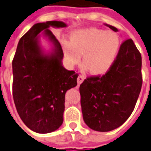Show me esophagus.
Here are the masks:
<instances>
[{
  "label": "esophagus",
  "mask_w": 151,
  "mask_h": 151,
  "mask_svg": "<svg viewBox=\"0 0 151 151\" xmlns=\"http://www.w3.org/2000/svg\"><path fill=\"white\" fill-rule=\"evenodd\" d=\"M83 80H84V77L83 76H79L78 78H77V83H78V84H81L83 82Z\"/></svg>",
  "instance_id": "1"
}]
</instances>
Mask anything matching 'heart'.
<instances>
[{"label":"heart","mask_w":151,"mask_h":151,"mask_svg":"<svg viewBox=\"0 0 151 151\" xmlns=\"http://www.w3.org/2000/svg\"><path fill=\"white\" fill-rule=\"evenodd\" d=\"M65 60L70 65L79 63L82 55L83 65L93 76L109 71L116 60L120 50L117 34L96 28L72 32L70 41H62Z\"/></svg>","instance_id":"heart-1"}]
</instances>
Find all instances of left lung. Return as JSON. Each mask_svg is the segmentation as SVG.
Here are the masks:
<instances>
[{"mask_svg":"<svg viewBox=\"0 0 151 151\" xmlns=\"http://www.w3.org/2000/svg\"><path fill=\"white\" fill-rule=\"evenodd\" d=\"M113 31L114 26L104 24ZM142 57L131 39L120 46L116 60L103 76L90 77L80 87L84 123L91 130L113 131L133 111L141 91Z\"/></svg>","mask_w":151,"mask_h":151,"instance_id":"left-lung-1","label":"left lung"}]
</instances>
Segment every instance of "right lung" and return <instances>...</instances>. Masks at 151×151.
<instances>
[{
    "mask_svg": "<svg viewBox=\"0 0 151 151\" xmlns=\"http://www.w3.org/2000/svg\"><path fill=\"white\" fill-rule=\"evenodd\" d=\"M63 21L35 24L18 42L12 60V96L23 123L40 134L56 131L63 123L65 94L77 85L78 75L63 66L60 44L49 28H66ZM45 39L50 45L46 51Z\"/></svg>",
    "mask_w": 151,
    "mask_h": 151,
    "instance_id": "1",
    "label": "right lung"
}]
</instances>
